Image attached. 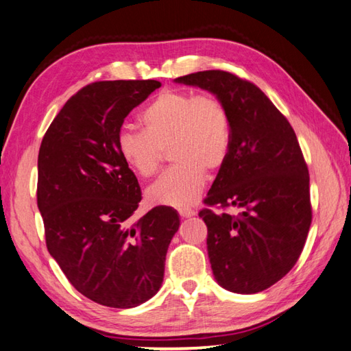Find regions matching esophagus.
Listing matches in <instances>:
<instances>
[{
    "mask_svg": "<svg viewBox=\"0 0 351 351\" xmlns=\"http://www.w3.org/2000/svg\"><path fill=\"white\" fill-rule=\"evenodd\" d=\"M178 213H180V215L182 219H187V217H193V215L196 214L195 210H189V208H181V210H178Z\"/></svg>",
    "mask_w": 351,
    "mask_h": 351,
    "instance_id": "34e87169",
    "label": "esophagus"
}]
</instances>
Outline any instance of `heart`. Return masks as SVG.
<instances>
[{
  "label": "heart",
  "instance_id": "obj_1",
  "mask_svg": "<svg viewBox=\"0 0 351 351\" xmlns=\"http://www.w3.org/2000/svg\"><path fill=\"white\" fill-rule=\"evenodd\" d=\"M141 123L145 131L130 126L117 131L121 158L138 176L151 178L170 146L176 164L147 190V200L175 208L193 205L205 185V170H220L229 156L232 130L226 106L210 92L167 88L143 110Z\"/></svg>",
  "mask_w": 351,
  "mask_h": 351
}]
</instances>
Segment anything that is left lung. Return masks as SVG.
Wrapping results in <instances>:
<instances>
[{"instance_id": "left-lung-1", "label": "left lung", "mask_w": 351, "mask_h": 351, "mask_svg": "<svg viewBox=\"0 0 351 351\" xmlns=\"http://www.w3.org/2000/svg\"><path fill=\"white\" fill-rule=\"evenodd\" d=\"M217 95L230 116V151L199 211L219 285L255 294L299 259L312 221L309 171L288 119L250 81L226 71L175 80ZM234 207L236 214L228 213Z\"/></svg>"}]
</instances>
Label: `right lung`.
Returning <instances> with one entry per match:
<instances>
[{
    "label": "right lung",
    "mask_w": 351,
    "mask_h": 351,
    "mask_svg": "<svg viewBox=\"0 0 351 351\" xmlns=\"http://www.w3.org/2000/svg\"><path fill=\"white\" fill-rule=\"evenodd\" d=\"M158 87L156 80L87 84L64 104L39 149L37 206L48 252L73 288L104 306L128 309L158 293L180 228L170 206L131 219L141 190L116 146L125 117Z\"/></svg>",
    "instance_id": "right-lung-1"
}]
</instances>
